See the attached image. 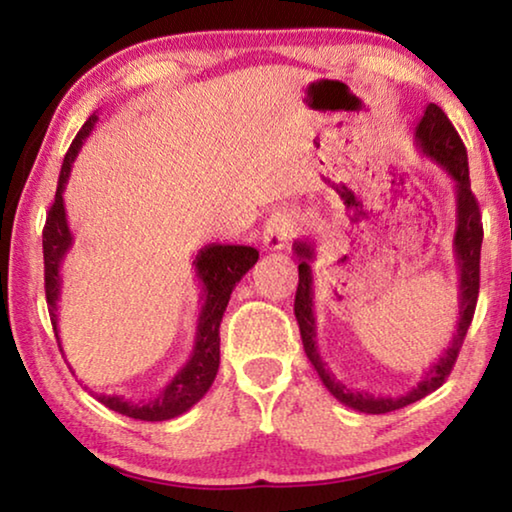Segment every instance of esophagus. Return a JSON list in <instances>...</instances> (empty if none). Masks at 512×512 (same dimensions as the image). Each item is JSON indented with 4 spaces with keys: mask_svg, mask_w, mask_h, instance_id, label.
I'll return each mask as SVG.
<instances>
[{
    "mask_svg": "<svg viewBox=\"0 0 512 512\" xmlns=\"http://www.w3.org/2000/svg\"><path fill=\"white\" fill-rule=\"evenodd\" d=\"M296 227V216L289 209H280L275 212L269 221L264 225L262 232V243L266 250H282L291 241V234H294Z\"/></svg>",
    "mask_w": 512,
    "mask_h": 512,
    "instance_id": "1",
    "label": "esophagus"
}]
</instances>
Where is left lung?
I'll list each match as a JSON object with an SVG mask.
<instances>
[{
    "instance_id": "8db88e82",
    "label": "left lung",
    "mask_w": 512,
    "mask_h": 512,
    "mask_svg": "<svg viewBox=\"0 0 512 512\" xmlns=\"http://www.w3.org/2000/svg\"><path fill=\"white\" fill-rule=\"evenodd\" d=\"M415 143L417 148L426 154L433 164L440 166L456 186V234H453V253H456L458 266V323L453 339L446 346V351L426 369L419 383L408 389L401 396H376L369 392H358V389L346 387L342 380L335 378V373L323 362L319 346H316V319H314V278H312V262L314 248L310 243L298 239L294 243V253L298 257V289L294 314L300 328V339L307 360L312 362L314 371L319 373L321 383L326 385L328 392L335 396L339 403L348 408L364 412V415H385L405 405L424 399L426 394L435 392L437 387L449 378V373L456 364L460 353L462 339L467 335L469 323L474 319L476 298H478V282H481V243H483V223L481 209L472 193V182H469V166H467V150L462 145L456 127L446 118V113L437 104H428L424 116L415 127Z\"/></svg>"
}]
</instances>
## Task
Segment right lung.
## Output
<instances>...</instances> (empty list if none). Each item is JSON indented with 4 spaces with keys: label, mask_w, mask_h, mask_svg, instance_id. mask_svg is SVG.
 Wrapping results in <instances>:
<instances>
[{
    "label": "right lung",
    "mask_w": 512,
    "mask_h": 512,
    "mask_svg": "<svg viewBox=\"0 0 512 512\" xmlns=\"http://www.w3.org/2000/svg\"><path fill=\"white\" fill-rule=\"evenodd\" d=\"M97 123V116H91L79 129V134L72 141L70 150L63 159L59 184H56V196L47 214L45 230H43V257H45V296L47 305H50V319L59 339V296H61V262L68 255V250L75 243L68 218L66 207H63V189H66L72 164H75L81 145L91 136L93 127ZM259 259V250L250 246H221V243H212L205 246L193 259V269H196V278L200 282V316H198V332H196V346L189 362L175 373V378L161 389L157 399L152 401H132L125 396L116 394H93L102 405L109 410H116L120 415H127L132 419L141 421H166L184 415L191 410L207 389L212 387L218 364H221V328L223 312L227 303H230L232 289L237 282L253 269Z\"/></svg>",
    "instance_id": "obj_1"
}]
</instances>
